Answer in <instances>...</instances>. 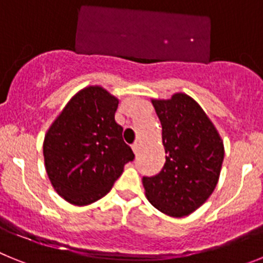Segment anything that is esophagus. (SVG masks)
<instances>
[{
    "label": "esophagus",
    "instance_id": "34e87169",
    "mask_svg": "<svg viewBox=\"0 0 263 263\" xmlns=\"http://www.w3.org/2000/svg\"><path fill=\"white\" fill-rule=\"evenodd\" d=\"M132 151H134V154H135V155H138V154H139V151H140V144H139L138 141H136V143H134V144H132Z\"/></svg>",
    "mask_w": 263,
    "mask_h": 263
}]
</instances>
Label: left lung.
I'll return each instance as SVG.
<instances>
[{
	"instance_id": "left-lung-1",
	"label": "left lung",
	"mask_w": 263,
	"mask_h": 263,
	"mask_svg": "<svg viewBox=\"0 0 263 263\" xmlns=\"http://www.w3.org/2000/svg\"><path fill=\"white\" fill-rule=\"evenodd\" d=\"M163 128L165 163L144 176L149 202L172 217L188 216L213 193L223 161V144L206 114L185 93L152 100Z\"/></svg>"
}]
</instances>
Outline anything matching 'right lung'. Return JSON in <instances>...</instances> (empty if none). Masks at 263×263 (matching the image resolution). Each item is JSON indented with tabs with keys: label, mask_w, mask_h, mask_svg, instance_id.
I'll return each mask as SVG.
<instances>
[{
	"label": "right lung",
	"mask_w": 263,
	"mask_h": 263,
	"mask_svg": "<svg viewBox=\"0 0 263 263\" xmlns=\"http://www.w3.org/2000/svg\"><path fill=\"white\" fill-rule=\"evenodd\" d=\"M119 100L91 86L72 98L45 136V166L59 196L87 205L106 196L135 159L115 122Z\"/></svg>",
	"instance_id": "1"
}]
</instances>
